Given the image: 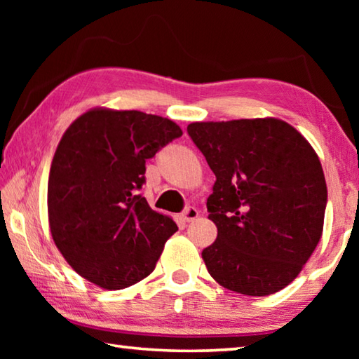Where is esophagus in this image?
I'll use <instances>...</instances> for the list:
<instances>
[{"label": "esophagus", "instance_id": "34e87169", "mask_svg": "<svg viewBox=\"0 0 359 359\" xmlns=\"http://www.w3.org/2000/svg\"><path fill=\"white\" fill-rule=\"evenodd\" d=\"M199 217V212L196 208H187L184 212H182V220L184 222H193Z\"/></svg>", "mask_w": 359, "mask_h": 359}]
</instances>
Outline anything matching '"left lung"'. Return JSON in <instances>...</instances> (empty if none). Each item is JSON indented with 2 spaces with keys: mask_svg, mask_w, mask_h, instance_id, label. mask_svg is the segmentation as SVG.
<instances>
[{
  "mask_svg": "<svg viewBox=\"0 0 359 359\" xmlns=\"http://www.w3.org/2000/svg\"><path fill=\"white\" fill-rule=\"evenodd\" d=\"M187 131L217 177L208 198L217 239L203 250L209 274L241 294L277 293L323 234L327 190L317 151L274 117L194 121Z\"/></svg>",
  "mask_w": 359,
  "mask_h": 359,
  "instance_id": "obj_1",
  "label": "left lung"
}]
</instances>
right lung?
<instances>
[{
    "instance_id": "add662e5",
    "label": "right lung",
    "mask_w": 359,
    "mask_h": 359,
    "mask_svg": "<svg viewBox=\"0 0 359 359\" xmlns=\"http://www.w3.org/2000/svg\"><path fill=\"white\" fill-rule=\"evenodd\" d=\"M179 136L172 120L107 107L68 126L48 174L47 212L52 239L79 276L121 290L154 272L177 224L137 190L145 160Z\"/></svg>"
}]
</instances>
